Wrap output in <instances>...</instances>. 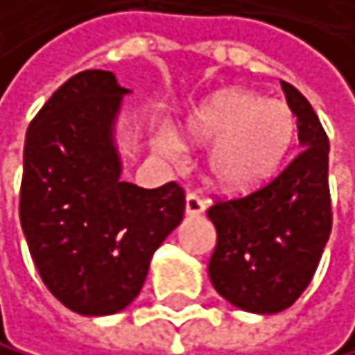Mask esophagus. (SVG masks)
I'll return each mask as SVG.
<instances>
[{
    "mask_svg": "<svg viewBox=\"0 0 355 355\" xmlns=\"http://www.w3.org/2000/svg\"><path fill=\"white\" fill-rule=\"evenodd\" d=\"M205 200H200L196 194H187L185 196V216H189V218H194V216H200L202 211H205Z\"/></svg>",
    "mask_w": 355,
    "mask_h": 355,
    "instance_id": "obj_1",
    "label": "esophagus"
}]
</instances>
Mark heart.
Returning a JSON list of instances; mask_svg holds the SVG:
<instances>
[{
    "label": "heart",
    "instance_id": "heart-1",
    "mask_svg": "<svg viewBox=\"0 0 355 355\" xmlns=\"http://www.w3.org/2000/svg\"><path fill=\"white\" fill-rule=\"evenodd\" d=\"M297 137L293 109L246 89H225L202 100L185 117L181 139L207 148L209 179L229 194H246L279 172ZM161 155L179 159L183 146L168 132L157 141Z\"/></svg>",
    "mask_w": 355,
    "mask_h": 355
}]
</instances>
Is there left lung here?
Instances as JSON below:
<instances>
[{
  "instance_id": "obj_1",
  "label": "left lung",
  "mask_w": 355,
  "mask_h": 355,
  "mask_svg": "<svg viewBox=\"0 0 355 355\" xmlns=\"http://www.w3.org/2000/svg\"><path fill=\"white\" fill-rule=\"evenodd\" d=\"M282 89L303 150L257 192L207 209L218 236L209 279L231 306L253 314L293 306L312 282L331 233L327 135L312 104L293 85L282 83Z\"/></svg>"
}]
</instances>
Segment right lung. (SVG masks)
<instances>
[{
	"instance_id": "right-lung-1",
	"label": "right lung",
	"mask_w": 355,
	"mask_h": 355,
	"mask_svg": "<svg viewBox=\"0 0 355 355\" xmlns=\"http://www.w3.org/2000/svg\"><path fill=\"white\" fill-rule=\"evenodd\" d=\"M130 91L87 69L58 87L26 132L19 218L43 284L83 316L124 310L155 251L181 225L183 189L122 181L115 122Z\"/></svg>"
}]
</instances>
